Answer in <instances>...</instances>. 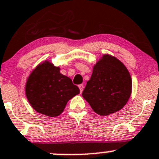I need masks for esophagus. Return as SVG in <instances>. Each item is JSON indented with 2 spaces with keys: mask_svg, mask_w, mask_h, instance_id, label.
I'll return each mask as SVG.
<instances>
[{
  "mask_svg": "<svg viewBox=\"0 0 159 159\" xmlns=\"http://www.w3.org/2000/svg\"><path fill=\"white\" fill-rule=\"evenodd\" d=\"M78 88H79L80 89V92H82L83 89H84V85H83V84H79V85H78Z\"/></svg>",
  "mask_w": 159,
  "mask_h": 159,
  "instance_id": "34e87169",
  "label": "esophagus"
}]
</instances>
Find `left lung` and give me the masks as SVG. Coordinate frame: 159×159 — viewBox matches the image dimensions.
Here are the masks:
<instances>
[{"label": "left lung", "instance_id": "1", "mask_svg": "<svg viewBox=\"0 0 159 159\" xmlns=\"http://www.w3.org/2000/svg\"><path fill=\"white\" fill-rule=\"evenodd\" d=\"M131 75L124 64L105 54L93 66L82 97L95 113L107 116L124 108L131 96Z\"/></svg>", "mask_w": 159, "mask_h": 159}]
</instances>
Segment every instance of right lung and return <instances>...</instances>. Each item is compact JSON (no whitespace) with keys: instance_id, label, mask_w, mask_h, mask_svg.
Wrapping results in <instances>:
<instances>
[{"instance_id":"obj_1","label":"right lung","mask_w":159,"mask_h":159,"mask_svg":"<svg viewBox=\"0 0 159 159\" xmlns=\"http://www.w3.org/2000/svg\"><path fill=\"white\" fill-rule=\"evenodd\" d=\"M80 93L71 79L60 72L50 61L37 65L27 78L25 94L37 112L57 117L64 111L70 99Z\"/></svg>"}]
</instances>
